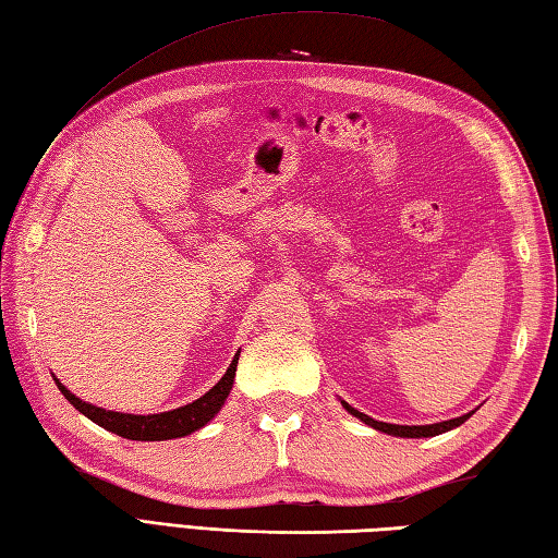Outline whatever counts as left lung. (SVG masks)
Returning a JSON list of instances; mask_svg holds the SVG:
<instances>
[{"label": "left lung", "mask_w": 558, "mask_h": 558, "mask_svg": "<svg viewBox=\"0 0 558 558\" xmlns=\"http://www.w3.org/2000/svg\"><path fill=\"white\" fill-rule=\"evenodd\" d=\"M342 402V408H345L350 414H354V417L357 420H362L364 424H369V426H374V429H378V432H384V434H390V436H400V438H429V436H438V434H444V432H450V429H456V426H460L462 422L465 420H470L472 417V412H468V414H462V417H456V420H448V422H436V424H417V426H408V424H388V422H376V420H372L369 414H364V412H360V410H354L352 405H348L345 400H340Z\"/></svg>", "instance_id": "8db88e82"}]
</instances>
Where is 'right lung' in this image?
Wrapping results in <instances>:
<instances>
[{"mask_svg": "<svg viewBox=\"0 0 558 558\" xmlns=\"http://www.w3.org/2000/svg\"><path fill=\"white\" fill-rule=\"evenodd\" d=\"M236 360H240V352L234 354L228 372H225V376L208 390L206 396L189 402V405H182L170 412H160V414H124V412L102 410L76 398L66 386H62L59 378H54V384L59 390H62V396L71 402V405H74L81 414H86L90 422L102 426V429H108L122 438H132V441H168V438H180V436L192 434L216 417L232 390Z\"/></svg>", "mask_w": 558, "mask_h": 558, "instance_id": "1", "label": "right lung"}]
</instances>
